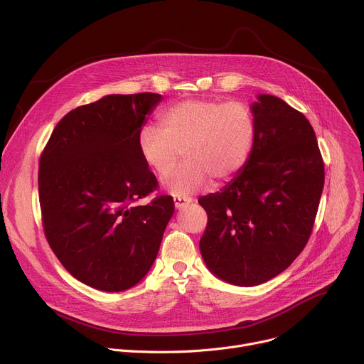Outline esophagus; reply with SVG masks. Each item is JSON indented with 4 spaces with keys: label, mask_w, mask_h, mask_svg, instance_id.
<instances>
[{
    "label": "esophagus",
    "mask_w": 364,
    "mask_h": 364,
    "mask_svg": "<svg viewBox=\"0 0 364 364\" xmlns=\"http://www.w3.org/2000/svg\"><path fill=\"white\" fill-rule=\"evenodd\" d=\"M190 203H191V198H188V197H174L176 209H184V207Z\"/></svg>",
    "instance_id": "obj_1"
}]
</instances>
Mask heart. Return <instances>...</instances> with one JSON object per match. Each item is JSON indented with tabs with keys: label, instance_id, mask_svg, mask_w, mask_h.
<instances>
[{
	"label": "heart",
	"instance_id": "1",
	"mask_svg": "<svg viewBox=\"0 0 364 364\" xmlns=\"http://www.w3.org/2000/svg\"><path fill=\"white\" fill-rule=\"evenodd\" d=\"M255 138V119L242 102L190 99L160 114V128L138 131L141 159L157 176L167 174L183 154L184 164L163 180L174 197H188L210 178L223 183L246 164Z\"/></svg>",
	"mask_w": 364,
	"mask_h": 364
}]
</instances>
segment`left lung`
Segmentation results:
<instances>
[{
    "instance_id": "left-lung-1",
    "label": "left lung",
    "mask_w": 364,
    "mask_h": 364,
    "mask_svg": "<svg viewBox=\"0 0 364 364\" xmlns=\"http://www.w3.org/2000/svg\"><path fill=\"white\" fill-rule=\"evenodd\" d=\"M255 138L243 168L220 191L198 198L209 222L201 257L219 279L264 284L305 247L324 187V163L309 121L282 99L259 93Z\"/></svg>"
}]
</instances>
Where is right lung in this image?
Masks as SVG:
<instances>
[{
    "label": "right lung",
    "instance_id": "1",
    "mask_svg": "<svg viewBox=\"0 0 364 364\" xmlns=\"http://www.w3.org/2000/svg\"><path fill=\"white\" fill-rule=\"evenodd\" d=\"M159 93L107 95L70 111L41 157L43 228L62 265L80 282L121 292L141 282L174 213L170 196L135 201L157 188L138 149V131Z\"/></svg>",
    "mask_w": 364,
    "mask_h": 364
}]
</instances>
